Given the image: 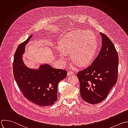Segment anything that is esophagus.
<instances>
[{"instance_id": "34e87169", "label": "esophagus", "mask_w": 128, "mask_h": 128, "mask_svg": "<svg viewBox=\"0 0 128 128\" xmlns=\"http://www.w3.org/2000/svg\"><path fill=\"white\" fill-rule=\"evenodd\" d=\"M73 74V72L72 71H68L67 72V75L68 76H69V75H71Z\"/></svg>"}]
</instances>
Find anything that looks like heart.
I'll use <instances>...</instances> for the list:
<instances>
[{"label": "heart", "mask_w": 128, "mask_h": 128, "mask_svg": "<svg viewBox=\"0 0 128 128\" xmlns=\"http://www.w3.org/2000/svg\"><path fill=\"white\" fill-rule=\"evenodd\" d=\"M97 47V38L90 31L70 32L59 42L60 52L63 55H70L72 61L80 67L88 65L93 60ZM63 55H60V57L64 59Z\"/></svg>", "instance_id": "1"}]
</instances>
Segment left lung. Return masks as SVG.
Segmentation results:
<instances>
[{
    "instance_id": "left-lung-1",
    "label": "left lung",
    "mask_w": 128,
    "mask_h": 128,
    "mask_svg": "<svg viewBox=\"0 0 128 128\" xmlns=\"http://www.w3.org/2000/svg\"><path fill=\"white\" fill-rule=\"evenodd\" d=\"M100 51L92 65L77 73L82 99L90 104L102 102L115 86L118 73V58L114 46L103 33Z\"/></svg>"
}]
</instances>
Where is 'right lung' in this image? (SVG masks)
I'll return each instance as SVG.
<instances>
[{"label":"right lung","mask_w":128,"mask_h":128,"mask_svg":"<svg viewBox=\"0 0 128 128\" xmlns=\"http://www.w3.org/2000/svg\"><path fill=\"white\" fill-rule=\"evenodd\" d=\"M32 34L18 46L14 56L13 72L18 87L24 96L42 106L53 104L57 100L58 85L66 78L67 71L42 64L38 69H30L24 63L22 55Z\"/></svg>","instance_id":"right-lung-1"}]
</instances>
